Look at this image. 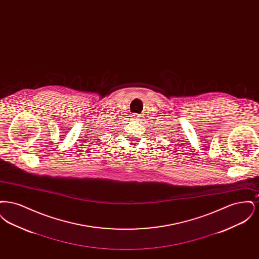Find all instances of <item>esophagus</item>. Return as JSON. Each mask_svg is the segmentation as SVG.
Masks as SVG:
<instances>
[{"label":"esophagus","instance_id":"34e87169","mask_svg":"<svg viewBox=\"0 0 259 259\" xmlns=\"http://www.w3.org/2000/svg\"><path fill=\"white\" fill-rule=\"evenodd\" d=\"M139 118H140V116H139V115H137V114L133 115V119H139Z\"/></svg>","mask_w":259,"mask_h":259}]
</instances>
